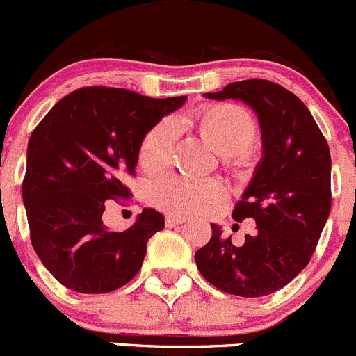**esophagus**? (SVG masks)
<instances>
[{
	"mask_svg": "<svg viewBox=\"0 0 356 356\" xmlns=\"http://www.w3.org/2000/svg\"><path fill=\"white\" fill-rule=\"evenodd\" d=\"M186 221V218H181V216H170L168 214L167 218H165V223H167V227H175V225H182Z\"/></svg>",
	"mask_w": 356,
	"mask_h": 356,
	"instance_id": "obj_1",
	"label": "esophagus"
}]
</instances>
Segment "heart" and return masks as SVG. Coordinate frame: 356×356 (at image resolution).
I'll use <instances>...</instances> for the list:
<instances>
[{
	"label": "heart",
	"mask_w": 356,
	"mask_h": 356,
	"mask_svg": "<svg viewBox=\"0 0 356 356\" xmlns=\"http://www.w3.org/2000/svg\"><path fill=\"white\" fill-rule=\"evenodd\" d=\"M204 140L221 152L225 167L237 170L245 163V154L258 140V124L245 108L235 103L204 105L184 119ZM175 126L163 119L152 126L138 147V167L145 174H158L170 161ZM227 186L219 179H197L170 174L158 179L151 188V202L158 209L175 216L209 214L223 204Z\"/></svg>",
	"instance_id": "obj_1"
}]
</instances>
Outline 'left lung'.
<instances>
[{
  "mask_svg": "<svg viewBox=\"0 0 356 356\" xmlns=\"http://www.w3.org/2000/svg\"><path fill=\"white\" fill-rule=\"evenodd\" d=\"M207 98L242 99L258 114L264 158L232 218H251L257 232L232 244L216 225L195 254L200 274L221 291L265 297L309 264L330 214V149L302 99L265 79L232 82Z\"/></svg>",
  "mask_w": 356,
  "mask_h": 356,
  "instance_id": "8db88e82",
  "label": "left lung"
}]
</instances>
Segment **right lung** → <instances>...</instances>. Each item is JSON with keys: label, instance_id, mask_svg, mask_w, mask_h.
I'll return each mask as SVG.
<instances>
[{"label": "right lung", "instance_id": "1", "mask_svg": "<svg viewBox=\"0 0 356 356\" xmlns=\"http://www.w3.org/2000/svg\"><path fill=\"white\" fill-rule=\"evenodd\" d=\"M186 96L151 98L107 86H88L59 99L33 129L22 181L29 237L63 286L108 293L140 270L147 241L165 227L144 209L124 232H108L105 200H129L145 133Z\"/></svg>", "mask_w": 356, "mask_h": 356}]
</instances>
